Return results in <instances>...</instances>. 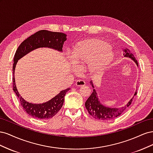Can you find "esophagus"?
I'll use <instances>...</instances> for the list:
<instances>
[{
    "mask_svg": "<svg viewBox=\"0 0 153 153\" xmlns=\"http://www.w3.org/2000/svg\"><path fill=\"white\" fill-rule=\"evenodd\" d=\"M75 85L76 86H77V87H84L85 85V83L84 81H83V80H77L75 82Z\"/></svg>",
    "mask_w": 153,
    "mask_h": 153,
    "instance_id": "1",
    "label": "esophagus"
}]
</instances>
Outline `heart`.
I'll return each mask as SVG.
<instances>
[{"instance_id":"heart-1","label":"heart","mask_w":153,"mask_h":153,"mask_svg":"<svg viewBox=\"0 0 153 153\" xmlns=\"http://www.w3.org/2000/svg\"><path fill=\"white\" fill-rule=\"evenodd\" d=\"M71 59L75 64H89L87 70L96 75L108 68L114 59L112 48L103 40L92 38L80 41L73 47Z\"/></svg>"}]
</instances>
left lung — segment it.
<instances>
[{"mask_svg": "<svg viewBox=\"0 0 153 153\" xmlns=\"http://www.w3.org/2000/svg\"><path fill=\"white\" fill-rule=\"evenodd\" d=\"M123 55L125 57L131 59L132 61L135 62L137 66H138V64L135 57H134V55L128 48L123 49ZM90 84L93 88V92H92L91 95L85 101V108L91 116L96 119L103 120V121H109V120L114 119L115 117L119 116L131 105L134 96L137 94L136 91L133 98L124 106H121L120 108H111L108 107V106H106L102 103H101L98 98V96L97 94L96 91L94 89L93 82H92V80L90 82Z\"/></svg>", "mask_w": 153, "mask_h": 153, "instance_id": "1", "label": "left lung"}]
</instances>
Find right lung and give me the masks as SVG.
<instances>
[{"label":"right lung","instance_id":"right-lung-1","mask_svg":"<svg viewBox=\"0 0 153 153\" xmlns=\"http://www.w3.org/2000/svg\"><path fill=\"white\" fill-rule=\"evenodd\" d=\"M66 34L41 30L31 35L24 40L17 48L14 57L13 66V91L20 100L23 109L27 114L34 118L39 119H48L53 117L62 108L64 101V96L70 89L62 90L54 98L47 102L34 104L25 101L18 92L15 84V70L18 60H20L29 52L39 48H49L59 52H62L64 41H66Z\"/></svg>","mask_w":153,"mask_h":153}]
</instances>
